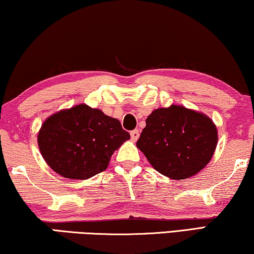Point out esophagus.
Instances as JSON below:
<instances>
[{
	"mask_svg": "<svg viewBox=\"0 0 254 254\" xmlns=\"http://www.w3.org/2000/svg\"><path fill=\"white\" fill-rule=\"evenodd\" d=\"M131 140L132 141H137V139L139 138V131L138 130H133L131 131Z\"/></svg>",
	"mask_w": 254,
	"mask_h": 254,
	"instance_id": "1",
	"label": "esophagus"
}]
</instances>
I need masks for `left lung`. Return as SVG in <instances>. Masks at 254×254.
<instances>
[{
  "label": "left lung",
  "mask_w": 254,
  "mask_h": 254,
  "mask_svg": "<svg viewBox=\"0 0 254 254\" xmlns=\"http://www.w3.org/2000/svg\"><path fill=\"white\" fill-rule=\"evenodd\" d=\"M216 144V127L209 117L173 105L154 110L146 119L137 147L160 174L184 180L210 161Z\"/></svg>",
  "instance_id": "1"
}]
</instances>
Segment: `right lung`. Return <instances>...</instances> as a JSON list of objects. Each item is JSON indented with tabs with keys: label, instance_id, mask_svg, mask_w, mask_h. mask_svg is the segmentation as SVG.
I'll return each mask as SVG.
<instances>
[{
	"label": "right lung",
	"instance_id": "right-lung-1",
	"mask_svg": "<svg viewBox=\"0 0 254 254\" xmlns=\"http://www.w3.org/2000/svg\"><path fill=\"white\" fill-rule=\"evenodd\" d=\"M130 133L101 110L78 105L45 121L38 135L45 161L61 176L87 180L108 167L113 153Z\"/></svg>",
	"mask_w": 254,
	"mask_h": 254
}]
</instances>
